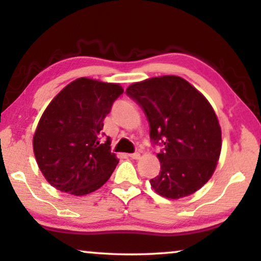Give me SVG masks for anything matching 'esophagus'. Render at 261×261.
<instances>
[{"label":"esophagus","mask_w":261,"mask_h":261,"mask_svg":"<svg viewBox=\"0 0 261 261\" xmlns=\"http://www.w3.org/2000/svg\"><path fill=\"white\" fill-rule=\"evenodd\" d=\"M128 155H129L132 159H139V158H140V153H139V152L130 153V154H128Z\"/></svg>","instance_id":"esophagus-1"}]
</instances>
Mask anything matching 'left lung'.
Listing matches in <instances>:
<instances>
[{
	"label": "left lung",
	"mask_w": 261,
	"mask_h": 261,
	"mask_svg": "<svg viewBox=\"0 0 261 261\" xmlns=\"http://www.w3.org/2000/svg\"><path fill=\"white\" fill-rule=\"evenodd\" d=\"M127 95L144 110L160 172L151 181L156 194L177 199L194 194L213 176L220 158L221 127L204 96L178 76L133 83Z\"/></svg>",
	"instance_id": "1"
}]
</instances>
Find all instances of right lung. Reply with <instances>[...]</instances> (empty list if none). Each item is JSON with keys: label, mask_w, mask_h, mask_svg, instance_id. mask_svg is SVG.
I'll return each instance as SVG.
<instances>
[{"label": "right lung", "mask_w": 261, "mask_h": 261, "mask_svg": "<svg viewBox=\"0 0 261 261\" xmlns=\"http://www.w3.org/2000/svg\"><path fill=\"white\" fill-rule=\"evenodd\" d=\"M122 94L120 84L82 77L52 99L33 137L38 166L52 187L83 196L109 179L119 160L110 152V138L101 141V130Z\"/></svg>", "instance_id": "obj_1"}]
</instances>
